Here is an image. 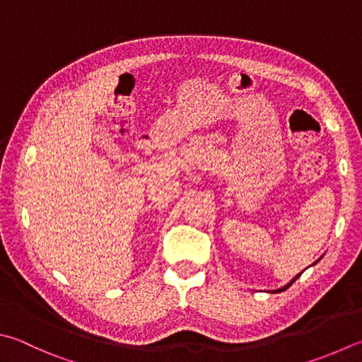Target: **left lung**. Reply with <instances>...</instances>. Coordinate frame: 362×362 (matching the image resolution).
I'll return each mask as SVG.
<instances>
[{
  "label": "left lung",
  "instance_id": "8db88e82",
  "mask_svg": "<svg viewBox=\"0 0 362 362\" xmlns=\"http://www.w3.org/2000/svg\"><path fill=\"white\" fill-rule=\"evenodd\" d=\"M322 257H323V255H322ZM322 257H320V258H318V260H317V262H315V263H313V264H317V263H318V262H320V260H322ZM313 264H312V266H313ZM301 274H303V272H299V274H296V276H295V277H293V279H291V281H290V282H288V284H287V285H284V287H282V288H277V290H272V291H269V293H281V291H284V290H287V288H288V287H290V285H291V284H293V282H295V281H296V279H298V277H299V276H301Z\"/></svg>",
  "mask_w": 362,
  "mask_h": 362
}]
</instances>
